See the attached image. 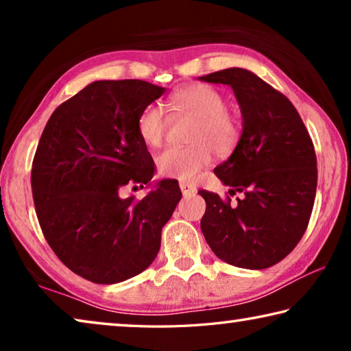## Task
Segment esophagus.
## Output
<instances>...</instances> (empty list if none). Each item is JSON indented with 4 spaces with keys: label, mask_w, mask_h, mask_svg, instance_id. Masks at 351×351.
I'll list each match as a JSON object with an SVG mask.
<instances>
[{
    "label": "esophagus",
    "mask_w": 351,
    "mask_h": 351,
    "mask_svg": "<svg viewBox=\"0 0 351 351\" xmlns=\"http://www.w3.org/2000/svg\"><path fill=\"white\" fill-rule=\"evenodd\" d=\"M180 189L184 197H192V195L197 193V187L192 186V184L189 182H180Z\"/></svg>",
    "instance_id": "1"
}]
</instances>
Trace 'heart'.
<instances>
[{
	"label": "heart",
	"instance_id": "heart-1",
	"mask_svg": "<svg viewBox=\"0 0 351 351\" xmlns=\"http://www.w3.org/2000/svg\"><path fill=\"white\" fill-rule=\"evenodd\" d=\"M167 108L173 116L192 117L187 147H170L159 154V173L192 181L212 161V152L228 154L241 138V122L237 114L226 108V100L217 88L206 83H193L170 94ZM136 130L147 147L162 145L167 133V121L161 105L150 104L136 119Z\"/></svg>",
	"mask_w": 351,
	"mask_h": 351
}]
</instances>
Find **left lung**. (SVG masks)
Here are the masks:
<instances>
[{
    "mask_svg": "<svg viewBox=\"0 0 351 351\" xmlns=\"http://www.w3.org/2000/svg\"><path fill=\"white\" fill-rule=\"evenodd\" d=\"M229 85L239 100L243 133L228 161L213 170L237 204L199 190L207 245L218 258L246 269L282 261L304 237L317 187L313 141L287 96L247 69L199 77Z\"/></svg>",
    "mask_w": 351,
    "mask_h": 351,
    "instance_id": "8db88e82",
    "label": "left lung"
}]
</instances>
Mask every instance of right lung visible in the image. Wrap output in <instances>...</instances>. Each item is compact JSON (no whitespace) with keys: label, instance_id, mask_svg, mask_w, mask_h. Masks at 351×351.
Listing matches in <instances>:
<instances>
[{"label":"right lung","instance_id":"right-lung-1","mask_svg":"<svg viewBox=\"0 0 351 351\" xmlns=\"http://www.w3.org/2000/svg\"><path fill=\"white\" fill-rule=\"evenodd\" d=\"M144 80L93 82L52 112L32 162V197L43 235L64 266L111 285L147 269L182 197L162 180L142 199L154 162L136 130L139 112L164 94Z\"/></svg>","mask_w":351,"mask_h":351}]
</instances>
